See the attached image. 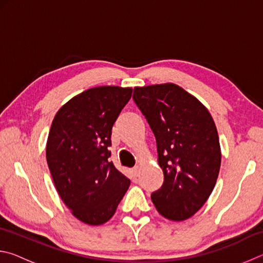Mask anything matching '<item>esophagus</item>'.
<instances>
[{
  "instance_id": "obj_1",
  "label": "esophagus",
  "mask_w": 263,
  "mask_h": 263,
  "mask_svg": "<svg viewBox=\"0 0 263 263\" xmlns=\"http://www.w3.org/2000/svg\"><path fill=\"white\" fill-rule=\"evenodd\" d=\"M130 173H131V176L132 177H138V176H139V169H138V168L131 169Z\"/></svg>"
}]
</instances>
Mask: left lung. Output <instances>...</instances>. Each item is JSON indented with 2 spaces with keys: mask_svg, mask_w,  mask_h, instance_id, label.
Returning <instances> with one entry per match:
<instances>
[{
  "mask_svg": "<svg viewBox=\"0 0 263 263\" xmlns=\"http://www.w3.org/2000/svg\"><path fill=\"white\" fill-rule=\"evenodd\" d=\"M133 101L154 133L163 172L152 202L169 220L188 219L208 201L219 174L216 124L201 102L174 83L136 87Z\"/></svg>",
  "mask_w": 263,
  "mask_h": 263,
  "instance_id": "left-lung-1",
  "label": "left lung"
}]
</instances>
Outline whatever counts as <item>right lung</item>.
Wrapping results in <instances>:
<instances>
[{"mask_svg": "<svg viewBox=\"0 0 263 263\" xmlns=\"http://www.w3.org/2000/svg\"><path fill=\"white\" fill-rule=\"evenodd\" d=\"M132 88L102 86L81 92L58 111L46 160L58 194L74 217L102 225L115 215L130 180L110 161L111 130Z\"/></svg>", "mask_w": 263, "mask_h": 263, "instance_id": "1", "label": "right lung"}]
</instances>
